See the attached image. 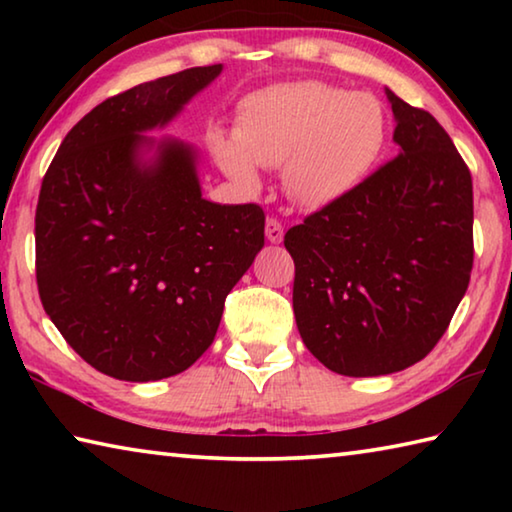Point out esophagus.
Segmentation results:
<instances>
[{"label":"esophagus","instance_id":"34e87169","mask_svg":"<svg viewBox=\"0 0 512 512\" xmlns=\"http://www.w3.org/2000/svg\"><path fill=\"white\" fill-rule=\"evenodd\" d=\"M282 237H284L282 223L277 221V219H268L266 221V239L271 241V244H280Z\"/></svg>","mask_w":512,"mask_h":512}]
</instances>
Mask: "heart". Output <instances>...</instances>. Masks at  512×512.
Returning <instances> with one entry per match:
<instances>
[{
    "instance_id": "b5f03b06",
    "label": "heart",
    "mask_w": 512,
    "mask_h": 512,
    "mask_svg": "<svg viewBox=\"0 0 512 512\" xmlns=\"http://www.w3.org/2000/svg\"><path fill=\"white\" fill-rule=\"evenodd\" d=\"M388 128L384 103L372 94L298 81L248 97L237 135H216L212 146L237 183L255 189L257 164L284 167L287 194L320 210L363 185L386 149Z\"/></svg>"
}]
</instances>
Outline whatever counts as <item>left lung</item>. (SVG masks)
Returning a JSON list of instances; mask_svg holds the SVG:
<instances>
[{"mask_svg":"<svg viewBox=\"0 0 512 512\" xmlns=\"http://www.w3.org/2000/svg\"><path fill=\"white\" fill-rule=\"evenodd\" d=\"M386 97L395 158L284 235L302 341L348 377L391 375L427 357L474 262L470 169L427 110L388 88Z\"/></svg>","mask_w":512,"mask_h":512,"instance_id":"obj_1","label":"left lung"}]
</instances>
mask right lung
I'll return each mask as SVG.
<instances>
[{
	"label": "right lung",
	"mask_w": 512,
	"mask_h": 512,
	"mask_svg": "<svg viewBox=\"0 0 512 512\" xmlns=\"http://www.w3.org/2000/svg\"><path fill=\"white\" fill-rule=\"evenodd\" d=\"M221 69H183L99 103L65 135L42 178V307L108 377L155 381L192 366L214 341L225 296L264 246L262 207L205 201L194 146L144 135L167 126Z\"/></svg>",
	"instance_id": "obj_1"
}]
</instances>
